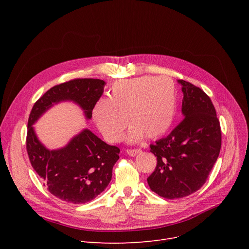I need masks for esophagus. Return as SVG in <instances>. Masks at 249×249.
I'll use <instances>...</instances> for the list:
<instances>
[{
    "mask_svg": "<svg viewBox=\"0 0 249 249\" xmlns=\"http://www.w3.org/2000/svg\"><path fill=\"white\" fill-rule=\"evenodd\" d=\"M126 152L129 156H136L137 154L141 153V149H127Z\"/></svg>",
    "mask_w": 249,
    "mask_h": 249,
    "instance_id": "esophagus-1",
    "label": "esophagus"
}]
</instances>
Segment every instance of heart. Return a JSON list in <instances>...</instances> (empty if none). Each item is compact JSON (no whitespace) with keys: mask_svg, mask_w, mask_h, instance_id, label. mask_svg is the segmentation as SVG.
I'll return each instance as SVG.
<instances>
[{"mask_svg":"<svg viewBox=\"0 0 249 249\" xmlns=\"http://www.w3.org/2000/svg\"><path fill=\"white\" fill-rule=\"evenodd\" d=\"M176 110V87L171 78L142 76L114 83L109 98L97 102L93 115L107 141H119L129 120L132 126L127 140L137 142L144 135L149 139L162 136L172 126Z\"/></svg>","mask_w":249,"mask_h":249,"instance_id":"b5f03b06","label":"heart"}]
</instances>
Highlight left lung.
<instances>
[{
    "label": "left lung",
    "instance_id": "left-lung-1",
    "mask_svg": "<svg viewBox=\"0 0 249 249\" xmlns=\"http://www.w3.org/2000/svg\"><path fill=\"white\" fill-rule=\"evenodd\" d=\"M184 94L182 120L168 136L155 141L150 151L158 159L147 182L162 198L178 199L206 182L221 149V129L214 105L205 91L178 80Z\"/></svg>",
    "mask_w": 249,
    "mask_h": 249
}]
</instances>
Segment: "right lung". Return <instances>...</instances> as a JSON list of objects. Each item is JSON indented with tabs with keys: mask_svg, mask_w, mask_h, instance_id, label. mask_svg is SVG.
Wrapping results in <instances>:
<instances>
[{
	"mask_svg": "<svg viewBox=\"0 0 249 249\" xmlns=\"http://www.w3.org/2000/svg\"><path fill=\"white\" fill-rule=\"evenodd\" d=\"M105 85L98 78H76L57 85L34 104L29 116L26 148L32 167L47 190L68 203L89 202L107 188L120 149L84 129L64 147L50 150L38 139L33 124L53 105L67 101L78 105L89 120Z\"/></svg>",
	"mask_w": 249,
	"mask_h": 249,
	"instance_id": "add662e5",
	"label": "right lung"
}]
</instances>
